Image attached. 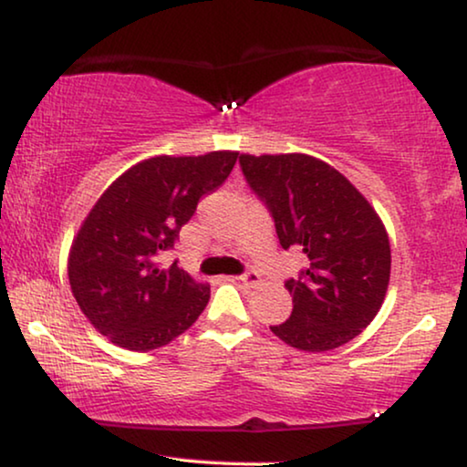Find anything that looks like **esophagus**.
<instances>
[{
    "mask_svg": "<svg viewBox=\"0 0 467 467\" xmlns=\"http://www.w3.org/2000/svg\"><path fill=\"white\" fill-rule=\"evenodd\" d=\"M229 280H232V283H235V285L248 286V289H251V286H254V285L259 283V274L248 272V274H244V276H232Z\"/></svg>",
    "mask_w": 467,
    "mask_h": 467,
    "instance_id": "1",
    "label": "esophagus"
}]
</instances>
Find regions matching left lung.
I'll return each mask as SVG.
<instances>
[{"instance_id":"left-lung-1","label":"left lung","mask_w":467,"mask_h":467,"mask_svg":"<svg viewBox=\"0 0 467 467\" xmlns=\"http://www.w3.org/2000/svg\"><path fill=\"white\" fill-rule=\"evenodd\" d=\"M240 165L270 208L280 246L308 257L299 278L285 283L291 317L270 329L306 353L350 342L387 296L391 246L380 216L347 176L317 157L240 155Z\"/></svg>"}]
</instances>
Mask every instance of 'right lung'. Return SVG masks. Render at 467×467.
<instances>
[{
    "instance_id": "add662e5",
    "label": "right lung",
    "mask_w": 467,
    "mask_h": 467,
    "mask_svg": "<svg viewBox=\"0 0 467 467\" xmlns=\"http://www.w3.org/2000/svg\"><path fill=\"white\" fill-rule=\"evenodd\" d=\"M235 161V150L157 155L131 165L95 202L72 240L67 276L82 315L112 344L138 353L165 347L206 308L210 285L176 261L163 270L159 257Z\"/></svg>"
}]
</instances>
